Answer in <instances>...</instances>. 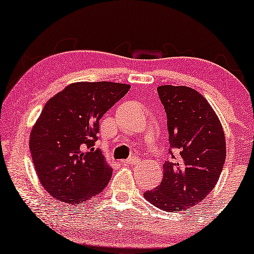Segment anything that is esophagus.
Returning <instances> with one entry per match:
<instances>
[{
  "label": "esophagus",
  "mask_w": 254,
  "mask_h": 254,
  "mask_svg": "<svg viewBox=\"0 0 254 254\" xmlns=\"http://www.w3.org/2000/svg\"><path fill=\"white\" fill-rule=\"evenodd\" d=\"M137 161H138V159H136V157H131V159L122 160V164H124L125 166H130V165H135Z\"/></svg>",
  "instance_id": "obj_1"
}]
</instances>
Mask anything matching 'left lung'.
I'll return each mask as SVG.
<instances>
[{
  "label": "left lung",
  "mask_w": 254,
  "mask_h": 254,
  "mask_svg": "<svg viewBox=\"0 0 254 254\" xmlns=\"http://www.w3.org/2000/svg\"><path fill=\"white\" fill-rule=\"evenodd\" d=\"M157 93L167 116L171 160L164 178L144 198L165 211L189 210L214 190L226 160V139L216 113L197 90L160 86Z\"/></svg>",
  "instance_id": "8db88e82"
}]
</instances>
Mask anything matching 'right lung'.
<instances>
[{
	"mask_svg": "<svg viewBox=\"0 0 254 254\" xmlns=\"http://www.w3.org/2000/svg\"><path fill=\"white\" fill-rule=\"evenodd\" d=\"M130 89L116 82H77L45 104L30 149L40 183L52 197L83 204L109 184L112 168L99 148V121Z\"/></svg>",
	"mask_w": 254,
	"mask_h": 254,
	"instance_id": "1",
	"label": "right lung"
}]
</instances>
